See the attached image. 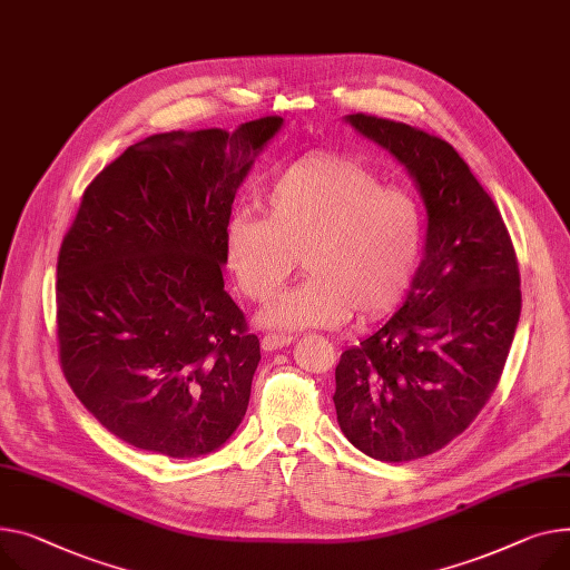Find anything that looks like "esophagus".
<instances>
[{
	"mask_svg": "<svg viewBox=\"0 0 570 570\" xmlns=\"http://www.w3.org/2000/svg\"><path fill=\"white\" fill-rule=\"evenodd\" d=\"M291 341H293L291 334H265V336L261 338V348L268 351V353L282 351L284 346L291 344Z\"/></svg>",
	"mask_w": 570,
	"mask_h": 570,
	"instance_id": "1",
	"label": "esophagus"
}]
</instances>
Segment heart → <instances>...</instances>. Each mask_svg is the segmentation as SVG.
<instances>
[{"label":"heart","mask_w":570,"mask_h":570,"mask_svg":"<svg viewBox=\"0 0 570 570\" xmlns=\"http://www.w3.org/2000/svg\"><path fill=\"white\" fill-rule=\"evenodd\" d=\"M265 217L234 213L224 226L226 268L254 302L273 299L297 256L309 277L261 314L295 332L390 314L405 295L424 245V213L412 193L381 185L366 165L312 154L263 189Z\"/></svg>","instance_id":"b5f03b06"}]
</instances>
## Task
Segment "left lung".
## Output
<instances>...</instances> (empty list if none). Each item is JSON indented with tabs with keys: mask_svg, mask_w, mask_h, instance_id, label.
Here are the masks:
<instances>
[{
	"mask_svg": "<svg viewBox=\"0 0 570 570\" xmlns=\"http://www.w3.org/2000/svg\"><path fill=\"white\" fill-rule=\"evenodd\" d=\"M346 121L407 169L429 213L403 307L334 371L344 435L375 461L405 463L459 438L495 392L520 318V271L495 202L456 148L368 114Z\"/></svg>",
	"mask_w": 570,
	"mask_h": 570,
	"instance_id": "left-lung-1",
	"label": "left lung"
}]
</instances>
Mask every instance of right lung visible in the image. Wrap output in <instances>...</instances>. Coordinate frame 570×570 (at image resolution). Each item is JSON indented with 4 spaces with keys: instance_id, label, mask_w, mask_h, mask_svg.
Segmentation results:
<instances>
[{
    "instance_id": "right-lung-1",
    "label": "right lung",
    "mask_w": 570,
    "mask_h": 570,
    "mask_svg": "<svg viewBox=\"0 0 570 570\" xmlns=\"http://www.w3.org/2000/svg\"><path fill=\"white\" fill-rule=\"evenodd\" d=\"M282 117L150 135L85 189L57 261L59 362L124 442L169 459L219 449L247 412L258 336L224 291V226Z\"/></svg>"
}]
</instances>
